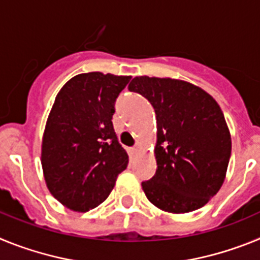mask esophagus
<instances>
[{
	"label": "esophagus",
	"instance_id": "34e87169",
	"mask_svg": "<svg viewBox=\"0 0 260 260\" xmlns=\"http://www.w3.org/2000/svg\"><path fill=\"white\" fill-rule=\"evenodd\" d=\"M139 151H141V147H139V146H135V147H133V148H132V152L134 153V155H135V153L139 152Z\"/></svg>",
	"mask_w": 260,
	"mask_h": 260
}]
</instances>
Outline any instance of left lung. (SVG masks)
<instances>
[{
	"label": "left lung",
	"instance_id": "8db88e82",
	"mask_svg": "<svg viewBox=\"0 0 260 260\" xmlns=\"http://www.w3.org/2000/svg\"><path fill=\"white\" fill-rule=\"evenodd\" d=\"M128 89L144 96L156 113L157 169L142 182L147 199L171 213L203 207L221 187L232 152L219 104L204 89L172 78L135 77Z\"/></svg>",
	"mask_w": 260,
	"mask_h": 260
}]
</instances>
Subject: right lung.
<instances>
[{"instance_id":"right-lung-1","label":"right lung","mask_w":260,"mask_h":260,"mask_svg":"<svg viewBox=\"0 0 260 260\" xmlns=\"http://www.w3.org/2000/svg\"><path fill=\"white\" fill-rule=\"evenodd\" d=\"M132 77L84 73L57 93L48 116L41 165L50 194L87 212L109 197L128 156L114 133V103Z\"/></svg>"}]
</instances>
